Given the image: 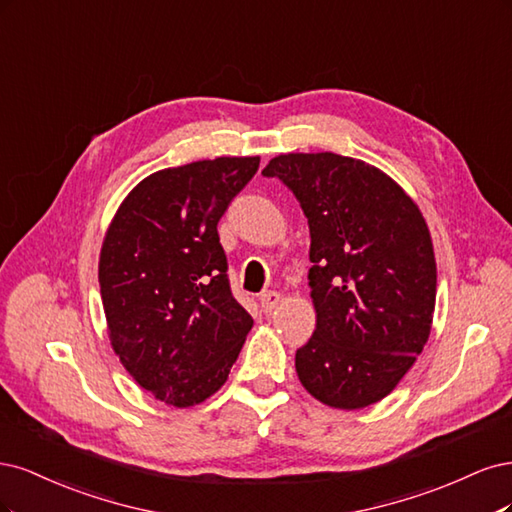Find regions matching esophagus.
Masks as SVG:
<instances>
[{"mask_svg":"<svg viewBox=\"0 0 512 512\" xmlns=\"http://www.w3.org/2000/svg\"><path fill=\"white\" fill-rule=\"evenodd\" d=\"M280 300H283V298H280V293H276V291H266V293L259 295V306H261V310L268 315V312H272V310L280 304Z\"/></svg>","mask_w":512,"mask_h":512,"instance_id":"esophagus-1","label":"esophagus"}]
</instances>
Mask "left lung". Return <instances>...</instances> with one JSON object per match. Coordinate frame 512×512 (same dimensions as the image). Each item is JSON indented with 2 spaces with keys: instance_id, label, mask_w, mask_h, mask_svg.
<instances>
[{
  "instance_id": "obj_1",
  "label": "left lung",
  "mask_w": 512,
  "mask_h": 512,
  "mask_svg": "<svg viewBox=\"0 0 512 512\" xmlns=\"http://www.w3.org/2000/svg\"><path fill=\"white\" fill-rule=\"evenodd\" d=\"M261 174L295 195L310 229L317 327L295 353L302 385L334 408L383 400L432 327L436 259L423 214L387 174L353 157L278 155Z\"/></svg>"
}]
</instances>
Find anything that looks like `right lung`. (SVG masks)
<instances>
[{"instance_id":"right-lung-1","label":"right lung","mask_w":512,"mask_h":512,"mask_svg":"<svg viewBox=\"0 0 512 512\" xmlns=\"http://www.w3.org/2000/svg\"><path fill=\"white\" fill-rule=\"evenodd\" d=\"M259 157L159 170L108 227L100 289L112 349L170 406L200 404L227 381L253 319L234 298L217 225Z\"/></svg>"}]
</instances>
